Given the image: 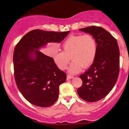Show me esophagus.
<instances>
[{"label":"esophagus","instance_id":"1","mask_svg":"<svg viewBox=\"0 0 129 129\" xmlns=\"http://www.w3.org/2000/svg\"><path fill=\"white\" fill-rule=\"evenodd\" d=\"M73 78H74V76H73V75H68L67 76V80H70V79Z\"/></svg>","mask_w":129,"mask_h":129}]
</instances>
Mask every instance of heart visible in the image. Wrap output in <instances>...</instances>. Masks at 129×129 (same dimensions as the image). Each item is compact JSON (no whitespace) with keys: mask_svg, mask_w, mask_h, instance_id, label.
Here are the masks:
<instances>
[{"mask_svg":"<svg viewBox=\"0 0 129 129\" xmlns=\"http://www.w3.org/2000/svg\"><path fill=\"white\" fill-rule=\"evenodd\" d=\"M62 51H56L52 57L54 63L61 70L67 68L70 61L69 72L78 73L82 68L91 66L97 53V44L95 39L90 34L71 35L62 44Z\"/></svg>","mask_w":129,"mask_h":129,"instance_id":"1","label":"heart"}]
</instances>
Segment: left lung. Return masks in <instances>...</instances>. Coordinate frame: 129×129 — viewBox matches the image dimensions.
Segmentation results:
<instances>
[{
  "mask_svg": "<svg viewBox=\"0 0 129 129\" xmlns=\"http://www.w3.org/2000/svg\"><path fill=\"white\" fill-rule=\"evenodd\" d=\"M91 35L97 44L94 62L83 74L82 84L77 90L78 95L88 102L103 99L111 91L120 71V51L116 39L104 28L91 26L80 29Z\"/></svg>",
  "mask_w": 129,
  "mask_h": 129,
  "instance_id": "1",
  "label": "left lung"
}]
</instances>
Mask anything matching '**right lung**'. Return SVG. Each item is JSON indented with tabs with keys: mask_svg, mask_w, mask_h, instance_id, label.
<instances>
[{
	"mask_svg": "<svg viewBox=\"0 0 129 129\" xmlns=\"http://www.w3.org/2000/svg\"><path fill=\"white\" fill-rule=\"evenodd\" d=\"M69 33L32 30L15 46L13 56L15 82L30 103L47 107L58 99L59 87L66 82L67 74L58 68L52 57L39 49L48 43H60Z\"/></svg>",
	"mask_w": 129,
	"mask_h": 129,
	"instance_id": "obj_1",
	"label": "right lung"
}]
</instances>
